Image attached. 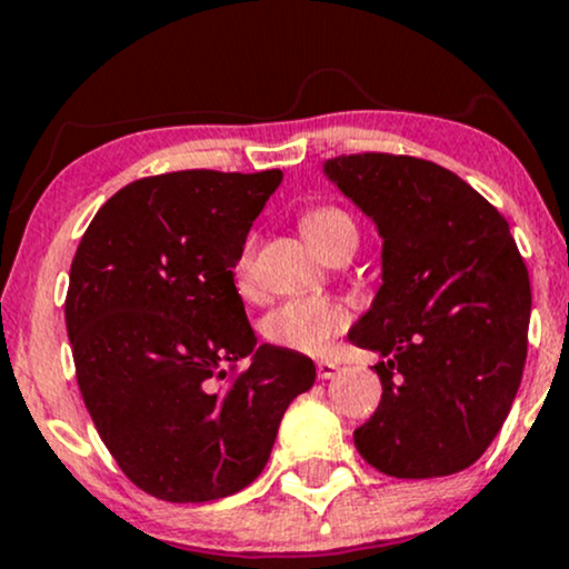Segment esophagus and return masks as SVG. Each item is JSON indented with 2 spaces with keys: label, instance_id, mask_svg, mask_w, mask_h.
<instances>
[{
  "label": "esophagus",
  "instance_id": "34e87169",
  "mask_svg": "<svg viewBox=\"0 0 569 569\" xmlns=\"http://www.w3.org/2000/svg\"><path fill=\"white\" fill-rule=\"evenodd\" d=\"M337 371L339 367L335 361H318V377H321V380H335Z\"/></svg>",
  "mask_w": 569,
  "mask_h": 569
}]
</instances>
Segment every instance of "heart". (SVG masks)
Returning <instances> with one entry per match:
<instances>
[{
	"mask_svg": "<svg viewBox=\"0 0 569 569\" xmlns=\"http://www.w3.org/2000/svg\"><path fill=\"white\" fill-rule=\"evenodd\" d=\"M302 234L318 253H323L339 234L356 232L350 213L337 206L307 208L299 217ZM234 286L240 293L253 291V238H248L234 259ZM352 307L345 299L293 297L267 312L262 335L276 348H286L305 356H321L339 335L350 329Z\"/></svg>",
	"mask_w": 569,
	"mask_h": 569,
	"instance_id": "heart-1",
	"label": "heart"
}]
</instances>
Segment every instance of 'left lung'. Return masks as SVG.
Listing matches in <instances>:
<instances>
[{"label": "left lung", "mask_w": 569, "mask_h": 569, "mask_svg": "<svg viewBox=\"0 0 569 569\" xmlns=\"http://www.w3.org/2000/svg\"><path fill=\"white\" fill-rule=\"evenodd\" d=\"M326 173L385 238L382 289L350 331L385 358L356 449L396 479L466 471L506 422L527 361L532 291L511 227L430 160L339 154Z\"/></svg>", "instance_id": "obj_1"}]
</instances>
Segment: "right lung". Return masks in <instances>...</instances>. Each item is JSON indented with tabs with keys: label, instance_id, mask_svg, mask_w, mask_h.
I'll use <instances>...</instances> for the list:
<instances>
[{
	"label": "right lung",
	"instance_id": "add662e5",
	"mask_svg": "<svg viewBox=\"0 0 569 569\" xmlns=\"http://www.w3.org/2000/svg\"><path fill=\"white\" fill-rule=\"evenodd\" d=\"M280 179L278 168L147 176L103 202L77 246V385L117 466L158 500L206 502L251 485L283 411L316 382L302 352L257 348L234 289V259Z\"/></svg>",
	"mask_w": 569,
	"mask_h": 569
}]
</instances>
